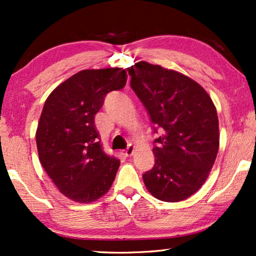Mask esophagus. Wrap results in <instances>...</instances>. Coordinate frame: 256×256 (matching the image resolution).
<instances>
[{
	"label": "esophagus",
	"instance_id": "34e87169",
	"mask_svg": "<svg viewBox=\"0 0 256 256\" xmlns=\"http://www.w3.org/2000/svg\"><path fill=\"white\" fill-rule=\"evenodd\" d=\"M134 146H132V144H129L128 146H127V149H124V152H122V154H124V156H132V154H134Z\"/></svg>",
	"mask_w": 256,
	"mask_h": 256
}]
</instances>
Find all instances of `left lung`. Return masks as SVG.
<instances>
[{
	"label": "left lung",
	"mask_w": 256,
	"mask_h": 256,
	"mask_svg": "<svg viewBox=\"0 0 256 256\" xmlns=\"http://www.w3.org/2000/svg\"><path fill=\"white\" fill-rule=\"evenodd\" d=\"M130 87L148 112L155 164L143 174L154 197L180 202L208 180L219 149V122L212 99L180 72L138 62L128 68Z\"/></svg>",
	"instance_id": "obj_1"
}]
</instances>
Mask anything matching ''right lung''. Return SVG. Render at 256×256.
<instances>
[{
    "mask_svg": "<svg viewBox=\"0 0 256 256\" xmlns=\"http://www.w3.org/2000/svg\"><path fill=\"white\" fill-rule=\"evenodd\" d=\"M127 82L126 70H84L56 87L36 132L40 160L59 191L78 202L107 194L120 160L106 155L94 116L110 92Z\"/></svg>",
    "mask_w": 256,
    "mask_h": 256,
    "instance_id": "obj_1",
    "label": "right lung"
}]
</instances>
